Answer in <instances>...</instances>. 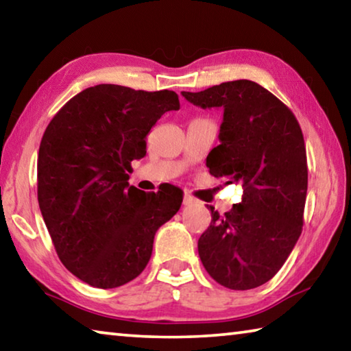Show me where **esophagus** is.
<instances>
[{"label":"esophagus","instance_id":"obj_1","mask_svg":"<svg viewBox=\"0 0 351 351\" xmlns=\"http://www.w3.org/2000/svg\"><path fill=\"white\" fill-rule=\"evenodd\" d=\"M195 203H197V199H195L192 195L184 193V198H182V204L184 206H190V204H195Z\"/></svg>","mask_w":351,"mask_h":351}]
</instances>
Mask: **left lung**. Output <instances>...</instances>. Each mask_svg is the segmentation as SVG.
I'll list each match as a JSON object with an SVG mask.
<instances>
[{"instance_id":"left-lung-1","label":"left lung","mask_w":351,"mask_h":351,"mask_svg":"<svg viewBox=\"0 0 351 351\" xmlns=\"http://www.w3.org/2000/svg\"><path fill=\"white\" fill-rule=\"evenodd\" d=\"M182 97L201 108H221L219 145L207 156L210 175L241 182V203L212 223L198 254L213 280L245 291L271 280L293 251L304 226L306 150L299 122L258 83L224 82Z\"/></svg>"}]
</instances>
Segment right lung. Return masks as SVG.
<instances>
[{"instance_id":"obj_1","label":"right lung","mask_w":351,"mask_h":351,"mask_svg":"<svg viewBox=\"0 0 351 351\" xmlns=\"http://www.w3.org/2000/svg\"><path fill=\"white\" fill-rule=\"evenodd\" d=\"M171 110H180L175 91L104 83L64 104L41 138V215L64 268L94 288L138 277L156 230L180 210V190L145 193L128 184L132 161L147 153V134Z\"/></svg>"}]
</instances>
